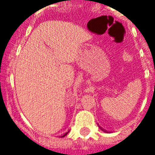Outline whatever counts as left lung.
I'll list each match as a JSON object with an SVG mask.
<instances>
[{"instance_id": "left-lung-1", "label": "left lung", "mask_w": 155, "mask_h": 155, "mask_svg": "<svg viewBox=\"0 0 155 155\" xmlns=\"http://www.w3.org/2000/svg\"><path fill=\"white\" fill-rule=\"evenodd\" d=\"M101 130H102V129H101Z\"/></svg>"}]
</instances>
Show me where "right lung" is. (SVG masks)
<instances>
[{
	"mask_svg": "<svg viewBox=\"0 0 155 155\" xmlns=\"http://www.w3.org/2000/svg\"><path fill=\"white\" fill-rule=\"evenodd\" d=\"M68 133H69V131H68V132H66V133H64V134H63V135H62V136H61V138H62V137H64V136H65V135H66V134H67Z\"/></svg>",
	"mask_w": 155,
	"mask_h": 155,
	"instance_id": "obj_1",
	"label": "right lung"
}]
</instances>
